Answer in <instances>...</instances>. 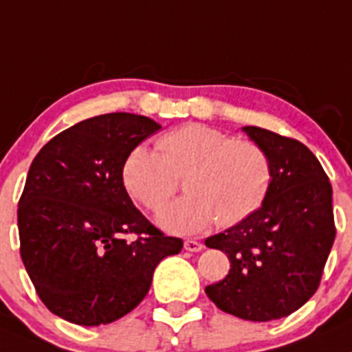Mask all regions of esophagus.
<instances>
[{"label": "esophagus", "instance_id": "34e87169", "mask_svg": "<svg viewBox=\"0 0 352 352\" xmlns=\"http://www.w3.org/2000/svg\"><path fill=\"white\" fill-rule=\"evenodd\" d=\"M185 249L188 250V252H199V250L204 249V245L199 242V240L188 239V240H185Z\"/></svg>", "mask_w": 352, "mask_h": 352}]
</instances>
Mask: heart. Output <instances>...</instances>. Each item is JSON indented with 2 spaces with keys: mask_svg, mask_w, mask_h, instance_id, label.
<instances>
[{
  "mask_svg": "<svg viewBox=\"0 0 352 352\" xmlns=\"http://www.w3.org/2000/svg\"><path fill=\"white\" fill-rule=\"evenodd\" d=\"M153 150L138 146L122 166L126 190L148 210L164 209L185 178L188 195L167 207L160 223L176 233L235 226L264 204L273 183L270 153L257 142L232 138L204 124H185L157 140Z\"/></svg>",
  "mask_w": 352,
  "mask_h": 352,
  "instance_id": "b5f03b06",
  "label": "heart"
}]
</instances>
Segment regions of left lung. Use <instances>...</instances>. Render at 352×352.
<instances>
[{
	"mask_svg": "<svg viewBox=\"0 0 352 352\" xmlns=\"http://www.w3.org/2000/svg\"><path fill=\"white\" fill-rule=\"evenodd\" d=\"M273 164L266 200L250 217L209 236L230 271L206 294L221 311L250 321L289 316L316 292L336 240L332 185L314 153L300 142L245 126Z\"/></svg>",
	"mask_w": 352,
	"mask_h": 352,
	"instance_id": "8db88e82",
	"label": "left lung"
}]
</instances>
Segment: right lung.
Segmentation results:
<instances>
[{"instance_id":"right-lung-1","label":"right lung","mask_w":352,"mask_h":352,"mask_svg":"<svg viewBox=\"0 0 352 352\" xmlns=\"http://www.w3.org/2000/svg\"><path fill=\"white\" fill-rule=\"evenodd\" d=\"M159 129L145 116L105 113L53 136L32 160L16 212L20 257L56 316L85 327L119 320L145 299L157 264L183 249L122 182L126 157Z\"/></svg>"}]
</instances>
